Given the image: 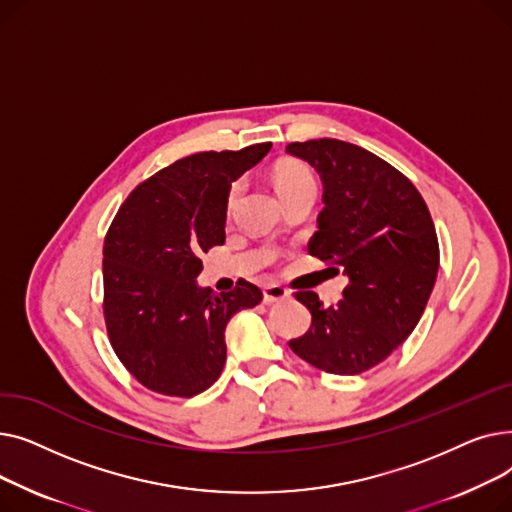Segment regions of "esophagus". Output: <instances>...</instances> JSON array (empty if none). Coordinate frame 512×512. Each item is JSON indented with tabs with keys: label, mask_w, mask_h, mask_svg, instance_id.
<instances>
[{
	"label": "esophagus",
	"mask_w": 512,
	"mask_h": 512,
	"mask_svg": "<svg viewBox=\"0 0 512 512\" xmlns=\"http://www.w3.org/2000/svg\"><path fill=\"white\" fill-rule=\"evenodd\" d=\"M288 299V290L280 284H270V286H263V301L267 305L272 303H278V301H284Z\"/></svg>",
	"instance_id": "esophagus-1"
}]
</instances>
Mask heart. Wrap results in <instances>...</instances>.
I'll list each match as a JSON object with an SVG mask.
<instances>
[{
	"mask_svg": "<svg viewBox=\"0 0 512 512\" xmlns=\"http://www.w3.org/2000/svg\"><path fill=\"white\" fill-rule=\"evenodd\" d=\"M309 180H311V174L307 172V168H303L301 164H294V161H286V164H280V166L276 168V186H278V193H280V191H286V188H290V186H297V184H301V182H309ZM240 193H242V182L238 180V182H234V184L230 186V191H228V199H226L228 209L234 207V203L238 201Z\"/></svg>",
	"mask_w": 512,
	"mask_h": 512,
	"instance_id": "obj_1",
	"label": "heart"
}]
</instances>
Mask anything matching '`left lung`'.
<instances>
[{"instance_id":"obj_1","label":"left lung","mask_w":512,"mask_h":512,"mask_svg":"<svg viewBox=\"0 0 512 512\" xmlns=\"http://www.w3.org/2000/svg\"><path fill=\"white\" fill-rule=\"evenodd\" d=\"M286 153L324 184L309 253L348 278L338 305L297 292L311 328L288 346L321 371L363 373L388 359L425 311L440 267L432 215L407 176L363 147L317 139L290 143Z\"/></svg>"}]
</instances>
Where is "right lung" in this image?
<instances>
[{"label":"right lung","instance_id":"1","mask_svg":"<svg viewBox=\"0 0 512 512\" xmlns=\"http://www.w3.org/2000/svg\"><path fill=\"white\" fill-rule=\"evenodd\" d=\"M272 143L182 157L139 184L103 245V315L118 359L145 388L166 396L207 390L226 363V324L261 303L238 280L230 292L199 286L201 253L226 240V199L236 178Z\"/></svg>","mask_w":512,"mask_h":512}]
</instances>
